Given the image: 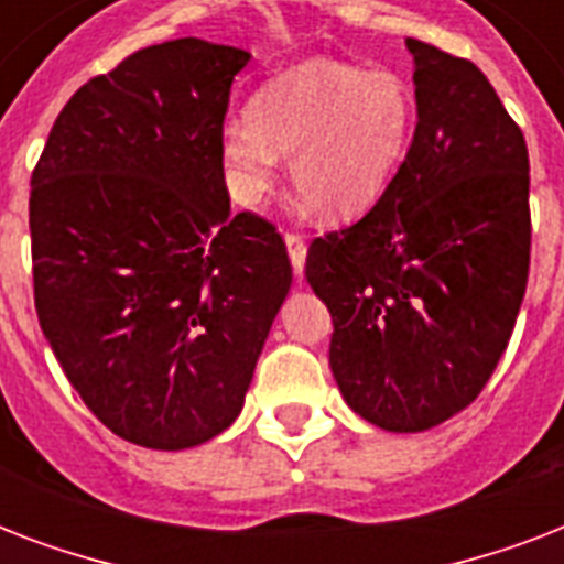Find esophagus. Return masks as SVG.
Segmentation results:
<instances>
[{
  "instance_id": "1",
  "label": "esophagus",
  "mask_w": 564,
  "mask_h": 564,
  "mask_svg": "<svg viewBox=\"0 0 564 564\" xmlns=\"http://www.w3.org/2000/svg\"><path fill=\"white\" fill-rule=\"evenodd\" d=\"M286 251H290V260H292V269L295 274L304 272V260H307V239L295 234V230H286Z\"/></svg>"
}]
</instances>
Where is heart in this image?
<instances>
[{"label":"heart","mask_w":564,"mask_h":564,"mask_svg":"<svg viewBox=\"0 0 564 564\" xmlns=\"http://www.w3.org/2000/svg\"><path fill=\"white\" fill-rule=\"evenodd\" d=\"M415 99L401 75L313 57L265 82L248 122H228L219 158L230 195L257 204L272 189L278 154L292 184L336 221L369 213L410 149Z\"/></svg>","instance_id":"obj_1"}]
</instances>
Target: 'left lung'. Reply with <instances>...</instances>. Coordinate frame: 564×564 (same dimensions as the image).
Wrapping results in <instances>:
<instances>
[{
	"instance_id": "8db88e82",
	"label": "left lung",
	"mask_w": 564,
	"mask_h": 564,
	"mask_svg": "<svg viewBox=\"0 0 564 564\" xmlns=\"http://www.w3.org/2000/svg\"><path fill=\"white\" fill-rule=\"evenodd\" d=\"M419 122L360 221L316 237L310 286L334 318L330 371L357 415L419 433L454 419L503 357L530 274V158L465 57L406 40Z\"/></svg>"
}]
</instances>
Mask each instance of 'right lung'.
Masks as SVG:
<instances>
[{
	"instance_id": "add662e5",
	"label": "right lung",
	"mask_w": 564,
	"mask_h": 564,
	"mask_svg": "<svg viewBox=\"0 0 564 564\" xmlns=\"http://www.w3.org/2000/svg\"><path fill=\"white\" fill-rule=\"evenodd\" d=\"M248 57L140 48L75 90L31 172L43 336L87 410L154 451L230 427L292 283L272 221L230 216L219 140Z\"/></svg>"
}]
</instances>
